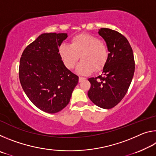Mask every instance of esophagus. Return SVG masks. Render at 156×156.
Instances as JSON below:
<instances>
[{
  "label": "esophagus",
  "instance_id": "obj_1",
  "mask_svg": "<svg viewBox=\"0 0 156 156\" xmlns=\"http://www.w3.org/2000/svg\"><path fill=\"white\" fill-rule=\"evenodd\" d=\"M86 80V78H84V77H81V76H79V82H82L83 80Z\"/></svg>",
  "mask_w": 156,
  "mask_h": 156
}]
</instances>
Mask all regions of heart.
Listing matches in <instances>:
<instances>
[{
    "instance_id": "obj_1",
    "label": "heart",
    "mask_w": 156,
    "mask_h": 156,
    "mask_svg": "<svg viewBox=\"0 0 156 156\" xmlns=\"http://www.w3.org/2000/svg\"><path fill=\"white\" fill-rule=\"evenodd\" d=\"M59 54L69 69L75 67L80 56L82 60L77 66L76 72L81 75H88L94 70L98 72L104 68L109 51L107 44L99 38L82 34L73 37L71 44H61Z\"/></svg>"
}]
</instances>
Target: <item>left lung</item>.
Listing matches in <instances>:
<instances>
[{
    "label": "left lung",
    "mask_w": 156,
    "mask_h": 156,
    "mask_svg": "<svg viewBox=\"0 0 156 156\" xmlns=\"http://www.w3.org/2000/svg\"><path fill=\"white\" fill-rule=\"evenodd\" d=\"M98 34L109 48V58L102 74L88 80V96L103 109H112L122 100L130 86L135 71L133 50L125 36L115 30L101 28Z\"/></svg>",
    "instance_id": "8db88e82"
}]
</instances>
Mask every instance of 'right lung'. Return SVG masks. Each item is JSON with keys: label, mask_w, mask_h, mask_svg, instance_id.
Wrapping results in <instances>:
<instances>
[{"label": "right lung", "mask_w": 156, "mask_h": 156, "mask_svg": "<svg viewBox=\"0 0 156 156\" xmlns=\"http://www.w3.org/2000/svg\"><path fill=\"white\" fill-rule=\"evenodd\" d=\"M67 38L65 33L39 36L23 51L19 79L23 91L39 109L49 113L61 111L70 101L78 76L65 67L58 47Z\"/></svg>", "instance_id": "add662e5"}]
</instances>
